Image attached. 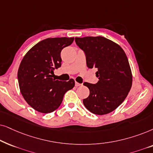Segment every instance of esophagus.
<instances>
[{
	"mask_svg": "<svg viewBox=\"0 0 153 153\" xmlns=\"http://www.w3.org/2000/svg\"><path fill=\"white\" fill-rule=\"evenodd\" d=\"M75 87H79V86H81V85L80 83H78V82H77L76 81H75Z\"/></svg>",
	"mask_w": 153,
	"mask_h": 153,
	"instance_id": "1",
	"label": "esophagus"
}]
</instances>
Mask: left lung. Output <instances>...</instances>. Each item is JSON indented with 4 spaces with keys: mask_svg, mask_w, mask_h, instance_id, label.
Segmentation results:
<instances>
[{
    "mask_svg": "<svg viewBox=\"0 0 153 153\" xmlns=\"http://www.w3.org/2000/svg\"><path fill=\"white\" fill-rule=\"evenodd\" d=\"M75 41L85 52L87 67L98 69L99 82H84L90 91L83 99L85 108L96 115L111 113L123 102L131 87V71L125 52L101 36L75 38Z\"/></svg>",
    "mask_w": 153,
    "mask_h": 153,
    "instance_id": "8db88e82",
    "label": "left lung"
}]
</instances>
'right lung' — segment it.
Returning a JSON list of instances; mask_svg holds the SVG:
<instances>
[{
  "label": "right lung",
  "mask_w": 153,
  "mask_h": 153,
  "mask_svg": "<svg viewBox=\"0 0 153 153\" xmlns=\"http://www.w3.org/2000/svg\"><path fill=\"white\" fill-rule=\"evenodd\" d=\"M74 38H47L34 45L24 56L17 78L19 89L28 104L36 111L49 113L59 107L75 81L52 78L54 70L62 66L61 52L72 44Z\"/></svg>",
  "instance_id": "1"
}]
</instances>
